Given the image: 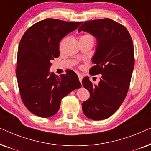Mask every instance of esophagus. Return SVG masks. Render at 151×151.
I'll use <instances>...</instances> for the list:
<instances>
[{"instance_id": "obj_1", "label": "esophagus", "mask_w": 151, "mask_h": 151, "mask_svg": "<svg viewBox=\"0 0 151 151\" xmlns=\"http://www.w3.org/2000/svg\"><path fill=\"white\" fill-rule=\"evenodd\" d=\"M78 78H79L80 82L82 83V78H83V76H82V75H81V74H78Z\"/></svg>"}]
</instances>
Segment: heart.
<instances>
[{"instance_id": "heart-1", "label": "heart", "mask_w": 151, "mask_h": 151, "mask_svg": "<svg viewBox=\"0 0 151 151\" xmlns=\"http://www.w3.org/2000/svg\"><path fill=\"white\" fill-rule=\"evenodd\" d=\"M82 37H89V38H93V36H91V35H90V34H85V35H84V36H82Z\"/></svg>"}]
</instances>
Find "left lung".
Segmentation results:
<instances>
[{"label": "left lung", "mask_w": 151, "mask_h": 151, "mask_svg": "<svg viewBox=\"0 0 151 151\" xmlns=\"http://www.w3.org/2000/svg\"><path fill=\"white\" fill-rule=\"evenodd\" d=\"M89 33L97 40L90 73L102 74L98 85L88 77L82 85L90 98L82 103V111L88 118L102 120L111 116L122 104L129 90L134 68V47L127 28L109 18L84 22L78 32Z\"/></svg>", "instance_id": "1"}]
</instances>
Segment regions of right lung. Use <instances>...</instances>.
Listing matches in <instances>:
<instances>
[{"label": "right lung", "instance_id": "obj_1", "mask_svg": "<svg viewBox=\"0 0 151 151\" xmlns=\"http://www.w3.org/2000/svg\"><path fill=\"white\" fill-rule=\"evenodd\" d=\"M82 22H71L48 18L28 29L20 40L16 77L22 100L30 112L41 117L54 115L61 100L81 87L75 72L58 77L49 72L51 61L59 57V43Z\"/></svg>", "mask_w": 151, "mask_h": 151}]
</instances>
